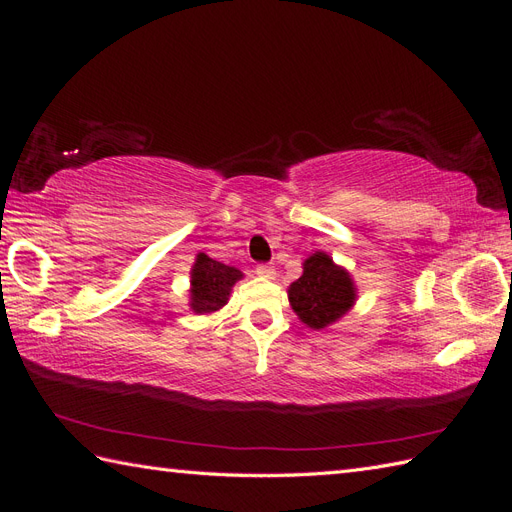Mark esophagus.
Wrapping results in <instances>:
<instances>
[{"label":"esophagus","mask_w":512,"mask_h":512,"mask_svg":"<svg viewBox=\"0 0 512 512\" xmlns=\"http://www.w3.org/2000/svg\"><path fill=\"white\" fill-rule=\"evenodd\" d=\"M256 273L265 280H273L275 277V267L273 265H256Z\"/></svg>","instance_id":"34e87169"}]
</instances>
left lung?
Listing matches in <instances>:
<instances>
[{
	"label": "left lung",
	"instance_id": "obj_1",
	"mask_svg": "<svg viewBox=\"0 0 512 512\" xmlns=\"http://www.w3.org/2000/svg\"><path fill=\"white\" fill-rule=\"evenodd\" d=\"M288 299L301 322L320 331L350 312L356 288L344 267H337L329 254L316 252L303 262V275L290 284Z\"/></svg>",
	"mask_w": 512,
	"mask_h": 512
}]
</instances>
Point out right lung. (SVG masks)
Instances as JSON below:
<instances>
[{
    "label": "right lung",
    "instance_id": "add662e5",
    "mask_svg": "<svg viewBox=\"0 0 512 512\" xmlns=\"http://www.w3.org/2000/svg\"><path fill=\"white\" fill-rule=\"evenodd\" d=\"M192 288H190V307L196 314H213L228 303L230 290L243 273L235 267L222 265V262L209 258L200 252L192 267Z\"/></svg>",
    "mask_w": 512,
    "mask_h": 512
}]
</instances>
